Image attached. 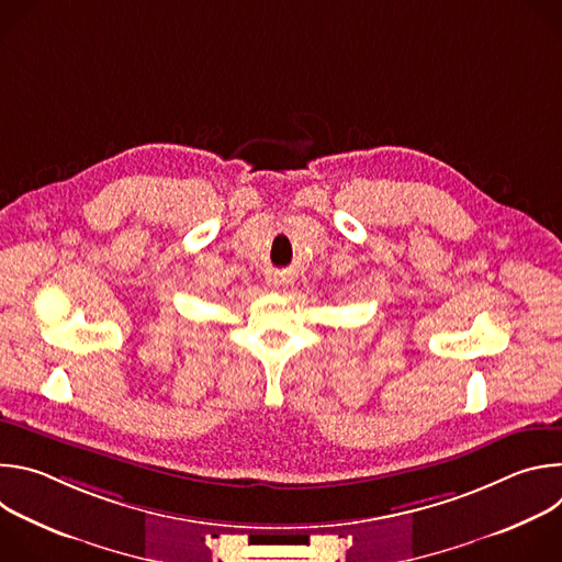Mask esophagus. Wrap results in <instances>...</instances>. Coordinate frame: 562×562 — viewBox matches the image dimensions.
Returning a JSON list of instances; mask_svg holds the SVG:
<instances>
[{
	"instance_id": "esophagus-1",
	"label": "esophagus",
	"mask_w": 562,
	"mask_h": 562,
	"mask_svg": "<svg viewBox=\"0 0 562 562\" xmlns=\"http://www.w3.org/2000/svg\"><path fill=\"white\" fill-rule=\"evenodd\" d=\"M271 284H273V286H280V284H282V282H280V280H278V278H273V280H271Z\"/></svg>"
}]
</instances>
